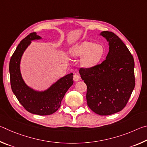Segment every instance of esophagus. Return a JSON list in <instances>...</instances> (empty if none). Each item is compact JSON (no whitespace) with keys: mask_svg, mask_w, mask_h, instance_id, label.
<instances>
[{"mask_svg":"<svg viewBox=\"0 0 147 147\" xmlns=\"http://www.w3.org/2000/svg\"><path fill=\"white\" fill-rule=\"evenodd\" d=\"M73 79L75 82H78L80 80V76L77 74H74L73 76Z\"/></svg>","mask_w":147,"mask_h":147,"instance_id":"esophagus-1","label":"esophagus"}]
</instances>
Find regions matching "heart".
I'll list each match as a JSON object with an SVG mask.
<instances>
[{"label": "heart", "instance_id": "1", "mask_svg": "<svg viewBox=\"0 0 147 147\" xmlns=\"http://www.w3.org/2000/svg\"><path fill=\"white\" fill-rule=\"evenodd\" d=\"M103 47L93 42L84 41L72 47L70 54L74 58L82 57L80 64L83 67L91 68L97 65L104 55Z\"/></svg>", "mask_w": 147, "mask_h": 147}]
</instances>
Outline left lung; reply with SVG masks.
Masks as SVG:
<instances>
[{
	"mask_svg": "<svg viewBox=\"0 0 147 147\" xmlns=\"http://www.w3.org/2000/svg\"><path fill=\"white\" fill-rule=\"evenodd\" d=\"M100 36L108 42L106 59L93 67L81 68L79 73L87 85L89 108L98 115H108L121 111L130 97L135 87L134 60L117 35L103 31Z\"/></svg>",
	"mask_w": 147,
	"mask_h": 147,
	"instance_id": "1",
	"label": "left lung"
}]
</instances>
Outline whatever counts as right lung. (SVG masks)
<instances>
[{
  "label": "right lung",
  "instance_id": "add662e5",
  "mask_svg": "<svg viewBox=\"0 0 147 147\" xmlns=\"http://www.w3.org/2000/svg\"><path fill=\"white\" fill-rule=\"evenodd\" d=\"M41 39L36 32H33L20 42L10 59L9 71L12 91L21 105L30 113L47 115L59 108L65 94L73 84V74L61 77L44 91L35 90L26 85L20 69L22 56L32 41Z\"/></svg>",
  "mask_w": 147,
  "mask_h": 147
}]
</instances>
